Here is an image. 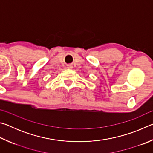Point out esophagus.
Returning <instances> with one entry per match:
<instances>
[{
    "instance_id": "obj_1",
    "label": "esophagus",
    "mask_w": 153,
    "mask_h": 153,
    "mask_svg": "<svg viewBox=\"0 0 153 153\" xmlns=\"http://www.w3.org/2000/svg\"><path fill=\"white\" fill-rule=\"evenodd\" d=\"M67 67H68V68H69V69H71V68H72V67H72V66L71 65H67Z\"/></svg>"
}]
</instances>
